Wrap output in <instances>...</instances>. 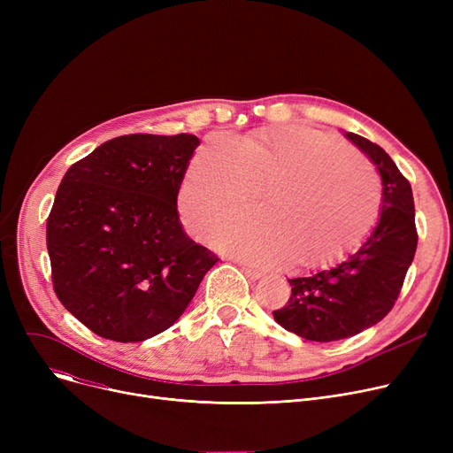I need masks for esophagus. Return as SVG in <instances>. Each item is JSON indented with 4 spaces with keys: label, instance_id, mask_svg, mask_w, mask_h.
<instances>
[{
    "label": "esophagus",
    "instance_id": "obj_1",
    "mask_svg": "<svg viewBox=\"0 0 453 453\" xmlns=\"http://www.w3.org/2000/svg\"><path fill=\"white\" fill-rule=\"evenodd\" d=\"M242 272H244L250 279H253V280H257V279H260V277L265 275L263 272L257 270V268H251V266H242Z\"/></svg>",
    "mask_w": 453,
    "mask_h": 453
}]
</instances>
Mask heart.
I'll use <instances>...</instances> for the list:
<instances>
[{"mask_svg": "<svg viewBox=\"0 0 453 453\" xmlns=\"http://www.w3.org/2000/svg\"><path fill=\"white\" fill-rule=\"evenodd\" d=\"M257 217H233L211 239L253 265L311 266L358 244L380 211L376 173L340 141L294 127L236 141L214 134L188 161L178 193L183 224L205 231L246 207L259 190Z\"/></svg>", "mask_w": 453, "mask_h": 453, "instance_id": "b5f03b06", "label": "heart"}]
</instances>
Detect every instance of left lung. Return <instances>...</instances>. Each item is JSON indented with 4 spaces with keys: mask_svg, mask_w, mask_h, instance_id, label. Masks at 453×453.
<instances>
[{
    "mask_svg": "<svg viewBox=\"0 0 453 453\" xmlns=\"http://www.w3.org/2000/svg\"><path fill=\"white\" fill-rule=\"evenodd\" d=\"M382 176L380 220L367 241L338 265L288 279L292 296L275 321L311 342H336L382 321L395 306L417 251L415 203L410 181L376 142L345 134Z\"/></svg>",
    "mask_w": 453,
    "mask_h": 453,
    "instance_id": "obj_1",
    "label": "left lung"
}]
</instances>
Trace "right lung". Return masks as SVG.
<instances>
[{
  "mask_svg": "<svg viewBox=\"0 0 453 453\" xmlns=\"http://www.w3.org/2000/svg\"><path fill=\"white\" fill-rule=\"evenodd\" d=\"M200 139L130 134L73 163L47 219L60 303L95 334L130 343L178 321L219 257L190 241L178 193Z\"/></svg>",
  "mask_w": 453,
  "mask_h": 453,
  "instance_id": "add662e5",
  "label": "right lung"
}]
</instances>
